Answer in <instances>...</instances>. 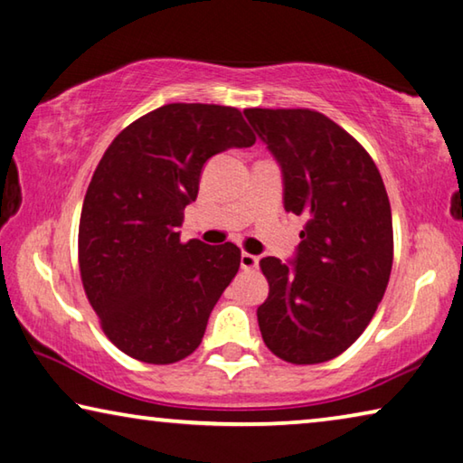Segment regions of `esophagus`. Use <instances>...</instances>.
I'll list each match as a JSON object with an SVG mask.
<instances>
[{"instance_id": "obj_1", "label": "esophagus", "mask_w": 463, "mask_h": 463, "mask_svg": "<svg viewBox=\"0 0 463 463\" xmlns=\"http://www.w3.org/2000/svg\"><path fill=\"white\" fill-rule=\"evenodd\" d=\"M240 264H241V269H244V270H256V269H259V264H260V256L241 252Z\"/></svg>"}]
</instances>
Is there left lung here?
<instances>
[{
	"label": "left lung",
	"mask_w": 463,
	"mask_h": 463,
	"mask_svg": "<svg viewBox=\"0 0 463 463\" xmlns=\"http://www.w3.org/2000/svg\"><path fill=\"white\" fill-rule=\"evenodd\" d=\"M283 174L287 213L306 219L291 260H260L269 298L256 309L277 357H338L373 317L393 260L392 209L380 170L345 128L309 109H246Z\"/></svg>",
	"instance_id": "obj_1"
}]
</instances>
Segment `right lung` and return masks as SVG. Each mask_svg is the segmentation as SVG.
<instances>
[{"mask_svg":"<svg viewBox=\"0 0 463 463\" xmlns=\"http://www.w3.org/2000/svg\"><path fill=\"white\" fill-rule=\"evenodd\" d=\"M238 109L165 104L120 131L90 182L80 272L104 335L128 357L168 365L201 345L211 309L240 269L232 241H180L203 165L254 146Z\"/></svg>","mask_w":463,"mask_h":463,"instance_id":"add662e5","label":"right lung"}]
</instances>
